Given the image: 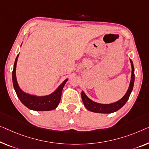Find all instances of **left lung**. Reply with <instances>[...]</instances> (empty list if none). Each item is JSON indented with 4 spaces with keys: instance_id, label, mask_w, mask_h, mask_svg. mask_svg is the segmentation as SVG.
<instances>
[{
    "instance_id": "8db88e82",
    "label": "left lung",
    "mask_w": 149,
    "mask_h": 149,
    "mask_svg": "<svg viewBox=\"0 0 149 149\" xmlns=\"http://www.w3.org/2000/svg\"><path fill=\"white\" fill-rule=\"evenodd\" d=\"M130 63H131L132 67V75H131V80H130V86L128 88L127 92L125 95L120 100L114 103L109 104H103L96 103L95 102L91 100L90 98H88V96L85 94L84 92H81V99L83 101L84 105L86 108V109L91 111L93 112L97 113H103V114H109V113H112L118 110L119 109L123 107V106L126 104V102L129 98L130 95L131 94L133 86H134V68L133 65L132 61L131 59Z\"/></svg>"
}]
</instances>
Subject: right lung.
Masks as SVG:
<instances>
[{"mask_svg":"<svg viewBox=\"0 0 149 149\" xmlns=\"http://www.w3.org/2000/svg\"><path fill=\"white\" fill-rule=\"evenodd\" d=\"M19 55V54L17 55L16 59H15L14 68H13L12 74L13 86H14V89L18 97L21 102L29 109L36 111H49L55 109L59 105L61 100L62 90L68 79H65L54 92L48 96H36L26 94L23 91H22L21 89L19 88L16 78V66Z\"/></svg>","mask_w":149,"mask_h":149,"instance_id":"obj_1","label":"right lung"}]
</instances>
